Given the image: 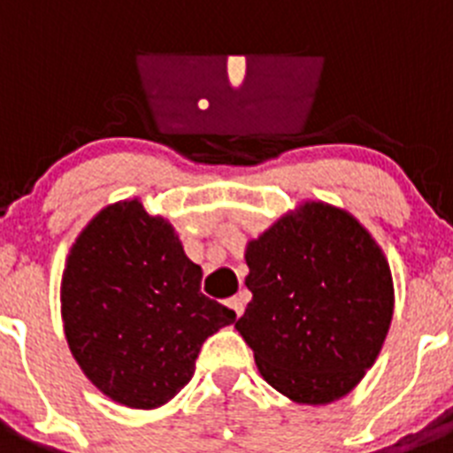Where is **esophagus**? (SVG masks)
<instances>
[{
    "label": "esophagus",
    "instance_id": "obj_1",
    "mask_svg": "<svg viewBox=\"0 0 453 453\" xmlns=\"http://www.w3.org/2000/svg\"><path fill=\"white\" fill-rule=\"evenodd\" d=\"M226 306L234 311L235 318H240V315H242V311H245V302H242V297H238V295H235V297H231V299H226Z\"/></svg>",
    "mask_w": 453,
    "mask_h": 453
}]
</instances>
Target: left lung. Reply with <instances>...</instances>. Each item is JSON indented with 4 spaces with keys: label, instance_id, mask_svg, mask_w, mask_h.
Segmentation results:
<instances>
[{
    "label": "left lung",
    "instance_id": "left-lung-1",
    "mask_svg": "<svg viewBox=\"0 0 453 453\" xmlns=\"http://www.w3.org/2000/svg\"><path fill=\"white\" fill-rule=\"evenodd\" d=\"M251 302L235 329L261 376L288 399L324 406L374 365L395 311L390 265L354 215L306 202L247 242Z\"/></svg>",
    "mask_w": 453,
    "mask_h": 453
}]
</instances>
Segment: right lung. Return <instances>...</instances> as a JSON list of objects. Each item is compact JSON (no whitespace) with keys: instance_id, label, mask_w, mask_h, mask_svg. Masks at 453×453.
<instances>
[{"instance_id":"1","label":"right lung","mask_w":453,"mask_h":453,"mask_svg":"<svg viewBox=\"0 0 453 453\" xmlns=\"http://www.w3.org/2000/svg\"><path fill=\"white\" fill-rule=\"evenodd\" d=\"M74 361L92 386L129 408H158L195 374L208 335L235 319L202 292V267L165 218L138 199L99 211L79 234L61 281Z\"/></svg>"}]
</instances>
